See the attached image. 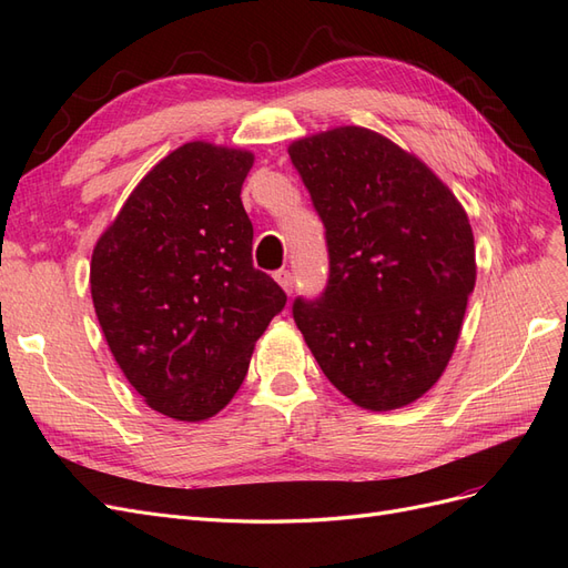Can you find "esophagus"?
<instances>
[{
    "label": "esophagus",
    "instance_id": "obj_1",
    "mask_svg": "<svg viewBox=\"0 0 568 568\" xmlns=\"http://www.w3.org/2000/svg\"><path fill=\"white\" fill-rule=\"evenodd\" d=\"M274 280H277V284L286 291V294H291V291H294V274H291L288 270H277V272H274Z\"/></svg>",
    "mask_w": 568,
    "mask_h": 568
}]
</instances>
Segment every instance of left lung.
<instances>
[{"label": "left lung", "instance_id": "1", "mask_svg": "<svg viewBox=\"0 0 568 568\" xmlns=\"http://www.w3.org/2000/svg\"><path fill=\"white\" fill-rule=\"evenodd\" d=\"M326 230L329 282L294 320L346 398L398 409L448 367L476 284L467 211L388 136L341 125L288 144Z\"/></svg>", "mask_w": 568, "mask_h": 568}]
</instances>
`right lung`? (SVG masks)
Wrapping results in <instances>:
<instances>
[{"label":"right lung","instance_id":"add662e5","mask_svg":"<svg viewBox=\"0 0 568 568\" xmlns=\"http://www.w3.org/2000/svg\"><path fill=\"white\" fill-rule=\"evenodd\" d=\"M246 149L186 142L153 165L99 236L97 320L125 379L178 422H203L244 384L286 294L253 267Z\"/></svg>","mask_w":568,"mask_h":568}]
</instances>
